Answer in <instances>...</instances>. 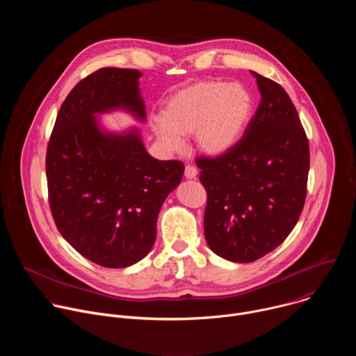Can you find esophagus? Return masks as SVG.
Here are the masks:
<instances>
[{
  "label": "esophagus",
  "mask_w": 356,
  "mask_h": 356,
  "mask_svg": "<svg viewBox=\"0 0 356 356\" xmlns=\"http://www.w3.org/2000/svg\"><path fill=\"white\" fill-rule=\"evenodd\" d=\"M197 175H198V170H197L194 166H191V165H187V166H186V169H184V176H186V179H195Z\"/></svg>",
  "instance_id": "esophagus-1"
}]
</instances>
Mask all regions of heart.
Segmentation results:
<instances>
[{
    "instance_id": "b5f03b06",
    "label": "heart",
    "mask_w": 356,
    "mask_h": 356,
    "mask_svg": "<svg viewBox=\"0 0 356 356\" xmlns=\"http://www.w3.org/2000/svg\"><path fill=\"white\" fill-rule=\"evenodd\" d=\"M252 110L253 99L245 86L201 80L176 92L168 101L165 118H152V128L170 152L181 150L183 136L195 134L201 152L220 156L241 139Z\"/></svg>"
}]
</instances>
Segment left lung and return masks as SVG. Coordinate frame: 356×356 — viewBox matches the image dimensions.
Returning <instances> with one entry per match:
<instances>
[{
  "label": "left lung",
  "instance_id": "1",
  "mask_svg": "<svg viewBox=\"0 0 356 356\" xmlns=\"http://www.w3.org/2000/svg\"><path fill=\"white\" fill-rule=\"evenodd\" d=\"M257 79L261 103L225 154L198 158L207 191L204 235L218 257L258 261L296 227L307 195L310 147L297 110L276 81Z\"/></svg>",
  "mask_w": 356,
  "mask_h": 356
}]
</instances>
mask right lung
<instances>
[{"instance_id": "add662e5", "label": "right lung", "mask_w": 356, "mask_h": 356, "mask_svg": "<svg viewBox=\"0 0 356 356\" xmlns=\"http://www.w3.org/2000/svg\"><path fill=\"white\" fill-rule=\"evenodd\" d=\"M135 69L103 67L80 80L59 110L46 152L49 206L62 236L88 261L127 268L150 252L168 194L184 165L152 158L138 129L111 134L95 114L122 108L145 121Z\"/></svg>"}]
</instances>
